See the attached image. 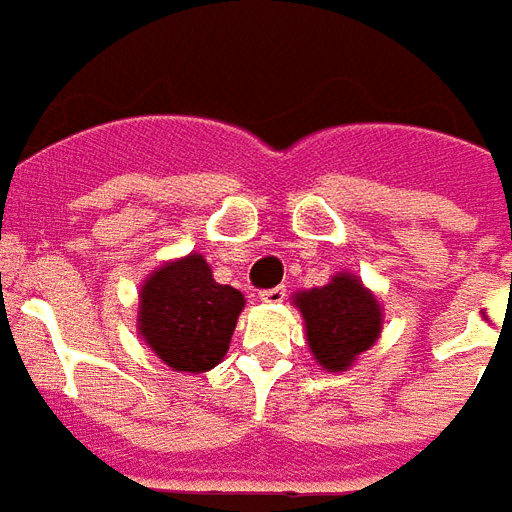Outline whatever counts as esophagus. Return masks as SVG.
<instances>
[{
  "mask_svg": "<svg viewBox=\"0 0 512 512\" xmlns=\"http://www.w3.org/2000/svg\"><path fill=\"white\" fill-rule=\"evenodd\" d=\"M284 297H286L284 286H273V289H263V292H260V299H263V302H268V305L284 302Z\"/></svg>",
  "mask_w": 512,
  "mask_h": 512,
  "instance_id": "obj_1",
  "label": "esophagus"
}]
</instances>
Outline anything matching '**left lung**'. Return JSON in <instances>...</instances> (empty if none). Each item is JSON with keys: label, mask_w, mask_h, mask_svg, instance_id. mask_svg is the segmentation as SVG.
I'll return each mask as SVG.
<instances>
[{"label": "left lung", "mask_w": 512, "mask_h": 512, "mask_svg": "<svg viewBox=\"0 0 512 512\" xmlns=\"http://www.w3.org/2000/svg\"><path fill=\"white\" fill-rule=\"evenodd\" d=\"M307 344L328 371H344L381 334V307L355 276L339 273L321 289L297 294Z\"/></svg>", "instance_id": "obj_1"}]
</instances>
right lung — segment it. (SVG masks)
Segmentation results:
<instances>
[{"label":"right lung","instance_id":"1","mask_svg":"<svg viewBox=\"0 0 512 512\" xmlns=\"http://www.w3.org/2000/svg\"><path fill=\"white\" fill-rule=\"evenodd\" d=\"M244 294L218 284L202 255L157 268L141 286L139 331L173 371L202 373L223 360Z\"/></svg>","mask_w":512,"mask_h":512}]
</instances>
